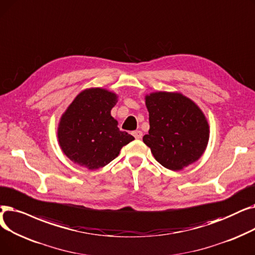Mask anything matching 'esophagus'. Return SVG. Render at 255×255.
Wrapping results in <instances>:
<instances>
[{
  "label": "esophagus",
  "instance_id": "esophagus-1",
  "mask_svg": "<svg viewBox=\"0 0 255 255\" xmlns=\"http://www.w3.org/2000/svg\"><path fill=\"white\" fill-rule=\"evenodd\" d=\"M132 136H134L136 139H141L143 136V132L141 130H135L132 131Z\"/></svg>",
  "mask_w": 255,
  "mask_h": 255
}]
</instances>
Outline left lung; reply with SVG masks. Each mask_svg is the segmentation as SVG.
I'll return each mask as SVG.
<instances>
[{"label": "left lung", "instance_id": "8db88e82", "mask_svg": "<svg viewBox=\"0 0 255 255\" xmlns=\"http://www.w3.org/2000/svg\"><path fill=\"white\" fill-rule=\"evenodd\" d=\"M149 130L143 142L154 159L172 171L197 162L207 149L210 126L195 102L180 92L155 91L145 95Z\"/></svg>", "mask_w": 255, "mask_h": 255}]
</instances>
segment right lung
I'll return each mask as SVG.
<instances>
[{"label": "right lung", "mask_w": 255, "mask_h": 255, "mask_svg": "<svg viewBox=\"0 0 255 255\" xmlns=\"http://www.w3.org/2000/svg\"><path fill=\"white\" fill-rule=\"evenodd\" d=\"M118 95L105 88L81 91L67 107L58 124L59 146L75 164L96 170L118 156L120 149L135 138L118 128L111 115Z\"/></svg>", "instance_id": "obj_1"}]
</instances>
